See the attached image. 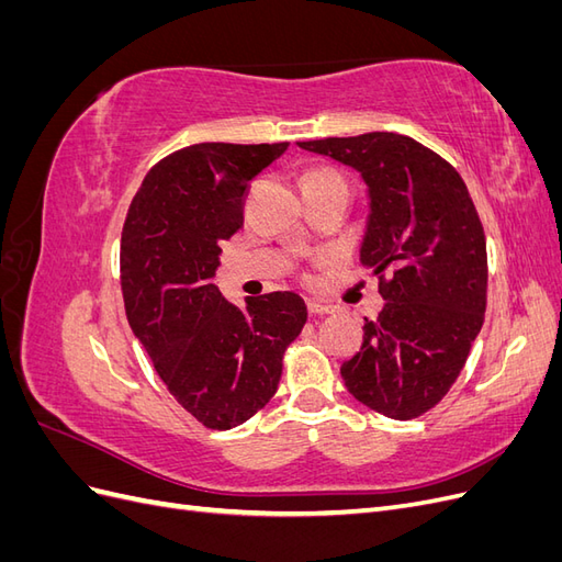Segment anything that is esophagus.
Returning a JSON list of instances; mask_svg holds the SVG:
<instances>
[{"instance_id": "34e87169", "label": "esophagus", "mask_w": 562, "mask_h": 562, "mask_svg": "<svg viewBox=\"0 0 562 562\" xmlns=\"http://www.w3.org/2000/svg\"><path fill=\"white\" fill-rule=\"evenodd\" d=\"M307 310H310V314H312V316H321V314H333V312H335V307H330V304L314 302V300H310V302H307Z\"/></svg>"}]
</instances>
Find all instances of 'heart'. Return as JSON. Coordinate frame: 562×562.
<instances>
[{
  "mask_svg": "<svg viewBox=\"0 0 562 562\" xmlns=\"http://www.w3.org/2000/svg\"><path fill=\"white\" fill-rule=\"evenodd\" d=\"M328 178H342V176L333 171V168H307V171L302 173L300 182H302V187H307L312 182H321V180H328Z\"/></svg>",
  "mask_w": 562,
  "mask_h": 562,
  "instance_id": "heart-1",
  "label": "heart"
}]
</instances>
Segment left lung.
I'll list each match as a JSON object with an SVG mask.
<instances>
[{"label":"left lung","mask_w":562,"mask_h":562,"mask_svg":"<svg viewBox=\"0 0 562 562\" xmlns=\"http://www.w3.org/2000/svg\"><path fill=\"white\" fill-rule=\"evenodd\" d=\"M359 171L370 192L361 265L386 300L345 361L349 394L391 419L436 407L462 372L487 304L479 211L454 166L401 133L297 143Z\"/></svg>","instance_id":"1"}]
</instances>
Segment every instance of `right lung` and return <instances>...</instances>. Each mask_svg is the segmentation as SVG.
Masks as SVG:
<instances>
[{
	"label": "right lung",
	"instance_id": "1",
	"mask_svg": "<svg viewBox=\"0 0 562 562\" xmlns=\"http://www.w3.org/2000/svg\"><path fill=\"white\" fill-rule=\"evenodd\" d=\"M285 147H182L149 168L126 213V318L166 389L206 429L227 431L262 411L307 321L295 293L250 297L239 310L213 283L220 244L244 227L250 180Z\"/></svg>",
	"mask_w": 562,
	"mask_h": 562
}]
</instances>
